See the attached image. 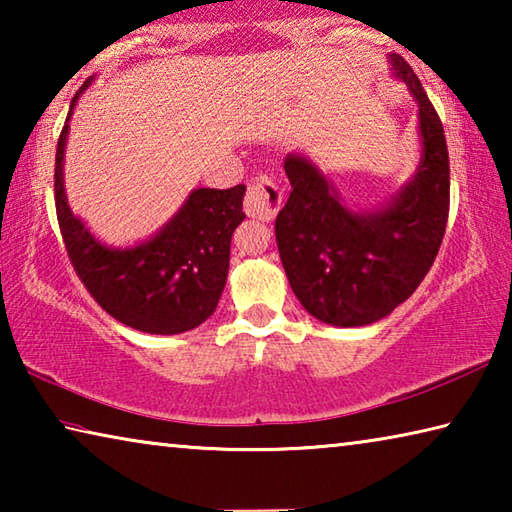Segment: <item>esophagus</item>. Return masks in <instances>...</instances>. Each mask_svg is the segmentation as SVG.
I'll use <instances>...</instances> for the list:
<instances>
[{"label": "esophagus", "mask_w": 512, "mask_h": 512, "mask_svg": "<svg viewBox=\"0 0 512 512\" xmlns=\"http://www.w3.org/2000/svg\"><path fill=\"white\" fill-rule=\"evenodd\" d=\"M282 201V189L277 187L275 180L268 176H257L246 192L244 210L250 219L273 221L277 212H280Z\"/></svg>", "instance_id": "obj_1"}]
</instances>
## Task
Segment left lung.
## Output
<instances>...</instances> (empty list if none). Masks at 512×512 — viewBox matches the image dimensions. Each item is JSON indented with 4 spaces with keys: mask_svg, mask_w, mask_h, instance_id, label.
<instances>
[{
    "mask_svg": "<svg viewBox=\"0 0 512 512\" xmlns=\"http://www.w3.org/2000/svg\"><path fill=\"white\" fill-rule=\"evenodd\" d=\"M395 79L418 101L422 155L413 178L372 210H350L307 155L289 153V201L275 219L284 271L300 305L336 327L386 318L420 287L443 244L449 214V155L438 112L402 56Z\"/></svg>",
    "mask_w": 512,
    "mask_h": 512,
    "instance_id": "left-lung-1",
    "label": "left lung"
}]
</instances>
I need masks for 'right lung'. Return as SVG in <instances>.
Instances as JSON below:
<instances>
[{"instance_id": "1", "label": "right lung", "mask_w": 512, "mask_h": 512, "mask_svg": "<svg viewBox=\"0 0 512 512\" xmlns=\"http://www.w3.org/2000/svg\"><path fill=\"white\" fill-rule=\"evenodd\" d=\"M88 79L69 106L56 146V214L69 262L85 289L112 318L146 334H183L214 314L228 280L230 241L246 219V187L192 189L183 207L151 239L128 248L101 244L69 210L63 160L69 119Z\"/></svg>"}]
</instances>
